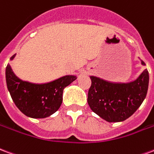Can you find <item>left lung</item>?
<instances>
[{"mask_svg":"<svg viewBox=\"0 0 154 154\" xmlns=\"http://www.w3.org/2000/svg\"><path fill=\"white\" fill-rule=\"evenodd\" d=\"M90 78L88 105L94 112L109 122H123L133 115L144 100L149 88L147 69L129 84H112L94 76Z\"/></svg>","mask_w":154,"mask_h":154,"instance_id":"obj_1","label":"left lung"}]
</instances>
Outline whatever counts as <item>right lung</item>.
Wrapping results in <instances>:
<instances>
[{"label":"right lung","instance_id":"1","mask_svg":"<svg viewBox=\"0 0 154 154\" xmlns=\"http://www.w3.org/2000/svg\"><path fill=\"white\" fill-rule=\"evenodd\" d=\"M14 57V55L11 60ZM5 78L8 90L18 108L27 116L45 118L59 109L63 89L75 80L76 76L66 75L48 84L34 85L20 79L8 64Z\"/></svg>","mask_w":154,"mask_h":154}]
</instances>
